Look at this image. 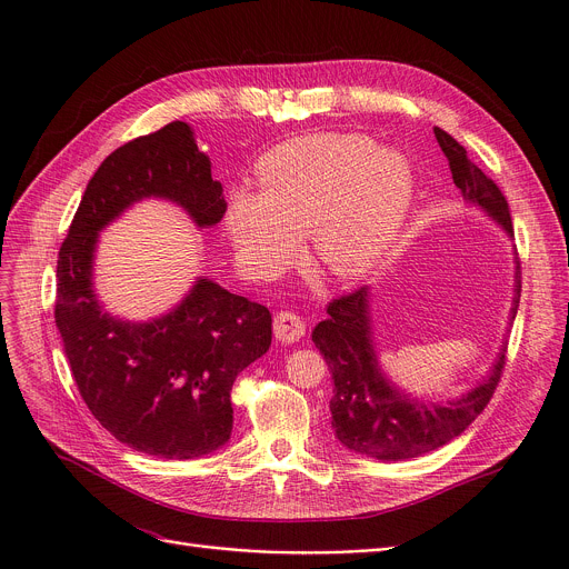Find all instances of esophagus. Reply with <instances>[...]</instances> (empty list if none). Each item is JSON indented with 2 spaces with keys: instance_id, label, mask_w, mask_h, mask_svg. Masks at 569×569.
Segmentation results:
<instances>
[{
  "instance_id": "34e87169",
  "label": "esophagus",
  "mask_w": 569,
  "mask_h": 569,
  "mask_svg": "<svg viewBox=\"0 0 569 569\" xmlns=\"http://www.w3.org/2000/svg\"><path fill=\"white\" fill-rule=\"evenodd\" d=\"M306 333V323L301 321L299 315L290 312V310H281L274 315V338L283 345H292L299 342V338H303Z\"/></svg>"
}]
</instances>
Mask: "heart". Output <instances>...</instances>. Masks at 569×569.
<instances>
[{
  "label": "heart",
  "mask_w": 569,
  "mask_h": 569,
  "mask_svg": "<svg viewBox=\"0 0 569 569\" xmlns=\"http://www.w3.org/2000/svg\"><path fill=\"white\" fill-rule=\"evenodd\" d=\"M259 193L233 191L224 227L252 277L274 279L299 254L331 279L367 277L391 250L415 198V173L398 150L358 132H319L268 150L254 169Z\"/></svg>",
  "instance_id": "obj_1"
}]
</instances>
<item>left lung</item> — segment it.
I'll return each instance as SVG.
<instances>
[{"mask_svg": "<svg viewBox=\"0 0 569 569\" xmlns=\"http://www.w3.org/2000/svg\"><path fill=\"white\" fill-rule=\"evenodd\" d=\"M435 137L448 157L455 187L468 204L489 213L509 236H513L509 202L498 184L475 167L466 148L446 130L435 128ZM520 266L516 268L513 306L509 321L516 319L520 303ZM369 288L333 299L329 317L312 331V342L329 365L333 378L331 415L338 441L365 457L380 461H405L437 450L459 437L489 405L507 360V342L498 360L481 382L468 393L448 402H423L398 389L380 369Z\"/></svg>", "mask_w": 569, "mask_h": 569, "instance_id": "8db88e82", "label": "left lung"}]
</instances>
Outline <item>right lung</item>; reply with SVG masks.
<instances>
[{"label":"right lung","instance_id":"right-lung-1","mask_svg":"<svg viewBox=\"0 0 569 569\" xmlns=\"http://www.w3.org/2000/svg\"><path fill=\"white\" fill-rule=\"evenodd\" d=\"M143 198L176 202L198 227L224 216L222 184L189 123L137 137L97 169L58 254L56 327L80 396L114 439L154 457L196 459L229 441L231 385L270 349L272 315L202 277L167 315H110L92 281L99 233Z\"/></svg>","mask_w":569,"mask_h":569}]
</instances>
